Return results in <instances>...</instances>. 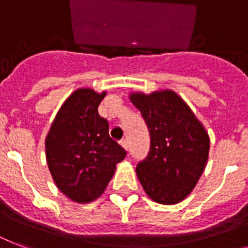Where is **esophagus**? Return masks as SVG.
<instances>
[{
    "label": "esophagus",
    "mask_w": 248,
    "mask_h": 248,
    "mask_svg": "<svg viewBox=\"0 0 248 248\" xmlns=\"http://www.w3.org/2000/svg\"><path fill=\"white\" fill-rule=\"evenodd\" d=\"M120 145L122 148H124V151H128V143H127V140H121L120 141Z\"/></svg>",
    "instance_id": "obj_1"
}]
</instances>
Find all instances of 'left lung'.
Returning <instances> with one entry per match:
<instances>
[{
	"label": "left lung",
	"instance_id": "8db88e82",
	"mask_svg": "<svg viewBox=\"0 0 248 248\" xmlns=\"http://www.w3.org/2000/svg\"><path fill=\"white\" fill-rule=\"evenodd\" d=\"M128 97L151 134L149 155L136 166L140 184L157 203H179L192 193L203 173L210 151L207 131L172 90L135 91Z\"/></svg>",
	"mask_w": 248,
	"mask_h": 248
}]
</instances>
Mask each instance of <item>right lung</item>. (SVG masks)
<instances>
[{
  "label": "right lung",
  "mask_w": 248,
  "mask_h": 248,
  "mask_svg": "<svg viewBox=\"0 0 248 248\" xmlns=\"http://www.w3.org/2000/svg\"><path fill=\"white\" fill-rule=\"evenodd\" d=\"M107 91L77 89L67 97L45 140L46 161L54 183L77 203H90L104 193L126 157L109 136V124L97 113Z\"/></svg>",
  "instance_id": "right-lung-1"
}]
</instances>
